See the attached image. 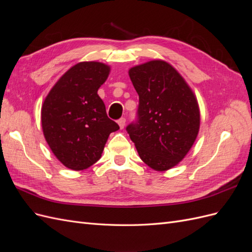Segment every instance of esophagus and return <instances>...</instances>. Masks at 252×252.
<instances>
[{
	"label": "esophagus",
	"mask_w": 252,
	"mask_h": 252,
	"mask_svg": "<svg viewBox=\"0 0 252 252\" xmlns=\"http://www.w3.org/2000/svg\"><path fill=\"white\" fill-rule=\"evenodd\" d=\"M125 123H126V120H125L124 118H122V119H120V120L118 121V124H119V126H120L121 129H123V128L125 127Z\"/></svg>",
	"instance_id": "esophagus-1"
}]
</instances>
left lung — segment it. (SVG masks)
Listing matches in <instances>:
<instances>
[{
  "instance_id": "left-lung-1",
  "label": "left lung",
  "mask_w": 252,
  "mask_h": 252,
  "mask_svg": "<svg viewBox=\"0 0 252 252\" xmlns=\"http://www.w3.org/2000/svg\"><path fill=\"white\" fill-rule=\"evenodd\" d=\"M139 94V121L127 131L142 161L156 171L177 166L200 130V107L192 89L168 62L152 60L128 70Z\"/></svg>"
}]
</instances>
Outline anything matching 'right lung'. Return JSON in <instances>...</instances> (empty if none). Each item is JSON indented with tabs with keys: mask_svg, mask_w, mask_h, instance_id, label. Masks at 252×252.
I'll return each mask as SVG.
<instances>
[{
	"mask_svg": "<svg viewBox=\"0 0 252 252\" xmlns=\"http://www.w3.org/2000/svg\"><path fill=\"white\" fill-rule=\"evenodd\" d=\"M110 66L89 61L70 67L50 89L41 109L44 138L65 167L87 169L101 158L105 144L119 125L106 113L97 90Z\"/></svg>",
	"mask_w": 252,
	"mask_h": 252,
	"instance_id": "1",
	"label": "right lung"
}]
</instances>
